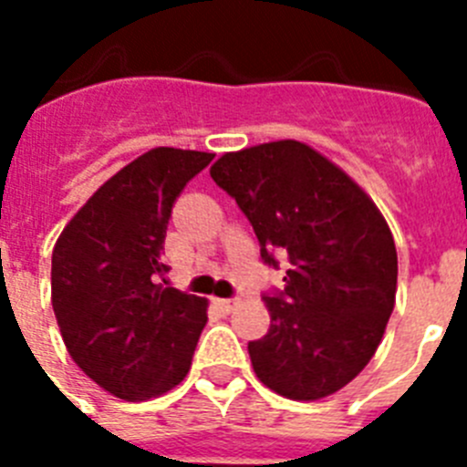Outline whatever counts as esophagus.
<instances>
[{"label":"esophagus","mask_w":467,"mask_h":467,"mask_svg":"<svg viewBox=\"0 0 467 467\" xmlns=\"http://www.w3.org/2000/svg\"><path fill=\"white\" fill-rule=\"evenodd\" d=\"M238 301L236 299H214V306L220 308L222 313H231L234 308H236Z\"/></svg>","instance_id":"obj_1"}]
</instances>
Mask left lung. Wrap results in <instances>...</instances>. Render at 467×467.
I'll return each instance as SVG.
<instances>
[{
    "label": "left lung",
    "instance_id": "8db88e82",
    "mask_svg": "<svg viewBox=\"0 0 467 467\" xmlns=\"http://www.w3.org/2000/svg\"><path fill=\"white\" fill-rule=\"evenodd\" d=\"M210 177L236 198L264 264L287 254L283 290L264 295L271 327L250 341L254 374L290 400L337 393L377 353L395 306L398 253L374 201L296 140L222 156Z\"/></svg>",
    "mask_w": 467,
    "mask_h": 467
}]
</instances>
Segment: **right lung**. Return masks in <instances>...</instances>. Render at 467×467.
I'll return each mask as SVG.
<instances>
[{
  "instance_id": "right-lung-1",
  "label": "right lung",
  "mask_w": 467,
  "mask_h": 467,
  "mask_svg": "<svg viewBox=\"0 0 467 467\" xmlns=\"http://www.w3.org/2000/svg\"><path fill=\"white\" fill-rule=\"evenodd\" d=\"M214 154L156 147L109 177L65 226L51 301L69 356L117 398L140 402L187 377L208 301L166 287L172 205Z\"/></svg>"
}]
</instances>
